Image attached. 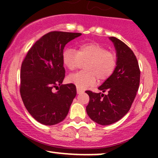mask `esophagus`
Returning <instances> with one entry per match:
<instances>
[{
    "label": "esophagus",
    "mask_w": 158,
    "mask_h": 158,
    "mask_svg": "<svg viewBox=\"0 0 158 158\" xmlns=\"http://www.w3.org/2000/svg\"><path fill=\"white\" fill-rule=\"evenodd\" d=\"M77 94H81L84 92V90L80 89V88H77Z\"/></svg>",
    "instance_id": "1"
}]
</instances>
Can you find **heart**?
Segmentation results:
<instances>
[{"mask_svg": "<svg viewBox=\"0 0 158 158\" xmlns=\"http://www.w3.org/2000/svg\"><path fill=\"white\" fill-rule=\"evenodd\" d=\"M63 64L73 70L85 63V71L77 72L68 77V81L80 89L94 85L98 79L103 81L109 78L117 66V57L102 45L95 42L85 43L79 46L77 51L67 48L62 53Z\"/></svg>", "mask_w": 158, "mask_h": 158, "instance_id": "1", "label": "heart"}]
</instances>
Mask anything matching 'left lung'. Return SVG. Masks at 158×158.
Instances as JSON below:
<instances>
[{"mask_svg":"<svg viewBox=\"0 0 158 158\" xmlns=\"http://www.w3.org/2000/svg\"><path fill=\"white\" fill-rule=\"evenodd\" d=\"M117 51L114 73L99 87L102 93L86 90L90 97L88 115L99 125L108 126L123 118L131 108L139 88L140 70L133 51L122 41L110 37Z\"/></svg>","mask_w":158,"mask_h":158,"instance_id":"obj_1","label":"left lung"}]
</instances>
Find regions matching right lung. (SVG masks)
<instances>
[{"label": "right lung", "instance_id": "obj_1", "mask_svg": "<svg viewBox=\"0 0 158 158\" xmlns=\"http://www.w3.org/2000/svg\"><path fill=\"white\" fill-rule=\"evenodd\" d=\"M81 35L48 32L32 45L21 64V98L29 113L41 124L52 126L64 120L77 95L75 85L61 84L65 77L62 53L65 45ZM53 88L57 91L53 92Z\"/></svg>", "mask_w": 158, "mask_h": 158}]
</instances>
